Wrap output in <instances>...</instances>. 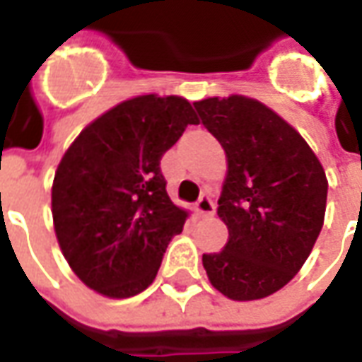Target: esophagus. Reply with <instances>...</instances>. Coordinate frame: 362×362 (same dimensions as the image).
<instances>
[{
	"mask_svg": "<svg viewBox=\"0 0 362 362\" xmlns=\"http://www.w3.org/2000/svg\"><path fill=\"white\" fill-rule=\"evenodd\" d=\"M196 211L199 213V215H205V217H209V215H213L215 213V204H213V199L207 194H204V196L197 199L196 204Z\"/></svg>",
	"mask_w": 362,
	"mask_h": 362,
	"instance_id": "obj_1",
	"label": "esophagus"
}]
</instances>
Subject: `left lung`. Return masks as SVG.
Wrapping results in <instances>:
<instances>
[{"label":"left lung","instance_id":"obj_1","mask_svg":"<svg viewBox=\"0 0 362 362\" xmlns=\"http://www.w3.org/2000/svg\"><path fill=\"white\" fill-rule=\"evenodd\" d=\"M194 106L227 155L217 215L228 243L204 254V267L225 296L258 300L310 256L324 225L326 173L303 135L259 100L211 96Z\"/></svg>","mask_w":362,"mask_h":362}]
</instances>
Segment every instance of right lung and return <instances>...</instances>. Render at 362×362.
<instances>
[{"mask_svg": "<svg viewBox=\"0 0 362 362\" xmlns=\"http://www.w3.org/2000/svg\"><path fill=\"white\" fill-rule=\"evenodd\" d=\"M188 124L199 119L186 98L135 96L90 122L59 160L54 230L69 267L96 293L139 295L182 233L188 211L166 194L160 158Z\"/></svg>", "mask_w": 362, "mask_h": 362, "instance_id": "obj_1", "label": "right lung"}]
</instances>
